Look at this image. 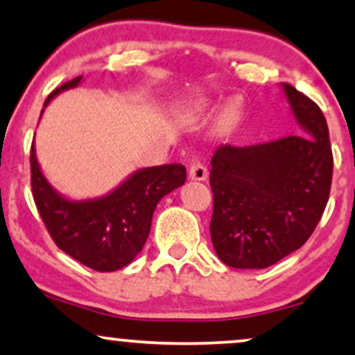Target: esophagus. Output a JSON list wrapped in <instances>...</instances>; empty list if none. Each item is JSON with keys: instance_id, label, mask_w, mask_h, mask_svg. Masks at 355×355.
<instances>
[{"instance_id": "1", "label": "esophagus", "mask_w": 355, "mask_h": 355, "mask_svg": "<svg viewBox=\"0 0 355 355\" xmlns=\"http://www.w3.org/2000/svg\"><path fill=\"white\" fill-rule=\"evenodd\" d=\"M207 174V168L200 161H192L189 169H187V176H189L191 181H205Z\"/></svg>"}]
</instances>
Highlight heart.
Returning a JSON list of instances; mask_svg holds the SVG:
<instances>
[{
	"label": "heart",
	"mask_w": 355,
	"mask_h": 355,
	"mask_svg": "<svg viewBox=\"0 0 355 355\" xmlns=\"http://www.w3.org/2000/svg\"><path fill=\"white\" fill-rule=\"evenodd\" d=\"M192 110H194V113H198V115H211V113L216 110V105L199 102L192 107ZM242 116H243L242 103H240L239 100H230V102L222 108L220 113H218L217 123L220 126V130L229 131V130H234L235 126L242 121Z\"/></svg>",
	"instance_id": "1"
}]
</instances>
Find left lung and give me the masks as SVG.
Here are the masks:
<instances>
[{"mask_svg":"<svg viewBox=\"0 0 355 355\" xmlns=\"http://www.w3.org/2000/svg\"><path fill=\"white\" fill-rule=\"evenodd\" d=\"M298 135L220 144L211 159V239L232 268L261 270L303 247L321 220L332 179L329 130L321 108L282 84Z\"/></svg>","mask_w":355,"mask_h":355,"instance_id":"left-lung-1","label":"left lung"}]
</instances>
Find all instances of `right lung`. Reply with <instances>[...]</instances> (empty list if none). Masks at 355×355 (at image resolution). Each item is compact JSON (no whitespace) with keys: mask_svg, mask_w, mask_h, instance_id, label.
Instances as JSON below:
<instances>
[{"mask_svg":"<svg viewBox=\"0 0 355 355\" xmlns=\"http://www.w3.org/2000/svg\"><path fill=\"white\" fill-rule=\"evenodd\" d=\"M80 82L82 76L57 87L44 108L60 92L76 89ZM184 182L182 164L151 166L131 173L100 198L69 199L47 181L34 143L31 146V186L47 232L60 250L95 271H116L130 265L146 243L157 202Z\"/></svg>","mask_w":355,"mask_h":355,"instance_id":"add662e5","label":"right lung"}]
</instances>
